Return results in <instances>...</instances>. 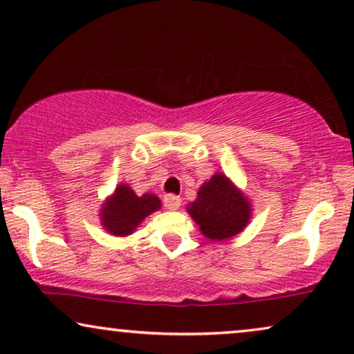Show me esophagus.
Instances as JSON below:
<instances>
[{"instance_id":"esophagus-1","label":"esophagus","mask_w":354,"mask_h":354,"mask_svg":"<svg viewBox=\"0 0 354 354\" xmlns=\"http://www.w3.org/2000/svg\"><path fill=\"white\" fill-rule=\"evenodd\" d=\"M182 205V200L176 195H166L164 196V206L167 207L169 211H177Z\"/></svg>"}]
</instances>
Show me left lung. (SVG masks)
Listing matches in <instances>:
<instances>
[{
    "label": "left lung",
    "instance_id": "1",
    "mask_svg": "<svg viewBox=\"0 0 354 354\" xmlns=\"http://www.w3.org/2000/svg\"><path fill=\"white\" fill-rule=\"evenodd\" d=\"M201 234L212 241L235 236L248 225L251 205L224 174H214L198 190L196 200L187 207Z\"/></svg>",
    "mask_w": 354,
    "mask_h": 354
}]
</instances>
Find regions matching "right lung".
<instances>
[{
    "label": "right lung",
    "mask_w": 354,
    "mask_h": 354,
    "mask_svg": "<svg viewBox=\"0 0 354 354\" xmlns=\"http://www.w3.org/2000/svg\"><path fill=\"white\" fill-rule=\"evenodd\" d=\"M159 207L161 201L156 195L145 193L142 196H137L127 183H122L101 207V225L115 236L130 235L142 224L145 217L158 211Z\"/></svg>",
    "instance_id": "obj_1"
}]
</instances>
